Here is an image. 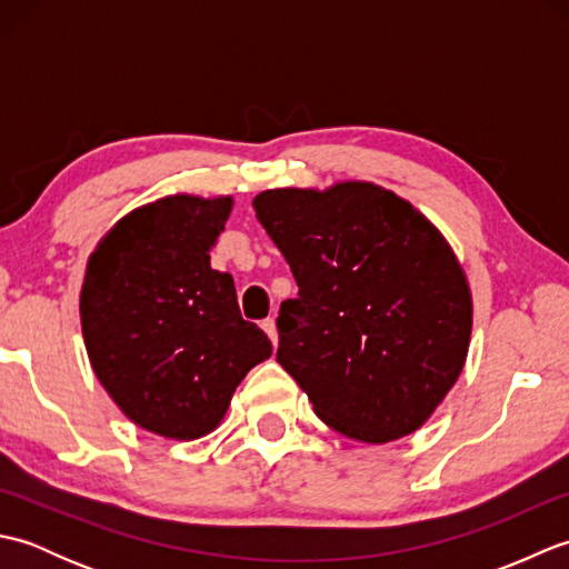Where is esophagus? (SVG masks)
<instances>
[{
	"label": "esophagus",
	"mask_w": 569,
	"mask_h": 569,
	"mask_svg": "<svg viewBox=\"0 0 569 569\" xmlns=\"http://www.w3.org/2000/svg\"><path fill=\"white\" fill-rule=\"evenodd\" d=\"M261 328H263V332L269 335V340L273 342V347L278 345V330H276V320L273 318H266L263 322H261Z\"/></svg>",
	"instance_id": "1"
}]
</instances>
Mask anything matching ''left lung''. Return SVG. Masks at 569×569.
I'll return each mask as SVG.
<instances>
[{"instance_id":"obj_1","label":"left lung","mask_w":569,"mask_h":569,"mask_svg":"<svg viewBox=\"0 0 569 569\" xmlns=\"http://www.w3.org/2000/svg\"><path fill=\"white\" fill-rule=\"evenodd\" d=\"M298 296L276 318V361L316 416L359 442L418 430L465 367L471 296L445 237L373 183L253 198Z\"/></svg>"}]
</instances>
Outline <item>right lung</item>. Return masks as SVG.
I'll use <instances>...</instances> for the list:
<instances>
[{
  "label": "right lung",
  "mask_w": 569,
  "mask_h": 569,
  "mask_svg": "<svg viewBox=\"0 0 569 569\" xmlns=\"http://www.w3.org/2000/svg\"><path fill=\"white\" fill-rule=\"evenodd\" d=\"M229 210L232 198L156 200L112 227L84 273L90 365L124 416L163 438L217 428L239 381L271 357L232 276L210 266Z\"/></svg>",
  "instance_id": "obj_1"
}]
</instances>
